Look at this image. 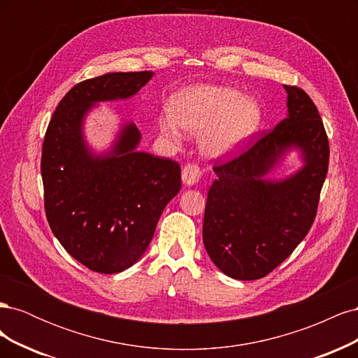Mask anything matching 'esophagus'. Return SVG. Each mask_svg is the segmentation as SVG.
<instances>
[{"mask_svg": "<svg viewBox=\"0 0 358 358\" xmlns=\"http://www.w3.org/2000/svg\"><path fill=\"white\" fill-rule=\"evenodd\" d=\"M200 176H201V170L197 164H194V162H188V164L182 169V180L183 183H187V185H194V183H197Z\"/></svg>", "mask_w": 358, "mask_h": 358, "instance_id": "1", "label": "esophagus"}]
</instances>
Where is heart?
I'll return each instance as SVG.
<instances>
[{
    "mask_svg": "<svg viewBox=\"0 0 358 358\" xmlns=\"http://www.w3.org/2000/svg\"><path fill=\"white\" fill-rule=\"evenodd\" d=\"M169 115L158 119L159 133L170 142H179V128L201 134V149L209 157L237 152L262 121V109L255 100L237 90L213 85L178 92L170 101Z\"/></svg>",
    "mask_w": 358,
    "mask_h": 358,
    "instance_id": "obj_1",
    "label": "heart"
}]
</instances>
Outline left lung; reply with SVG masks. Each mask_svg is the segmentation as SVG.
I'll return each mask as SVG.
<instances>
[{
  "label": "left lung",
  "mask_w": 358,
  "mask_h": 358,
  "mask_svg": "<svg viewBox=\"0 0 358 358\" xmlns=\"http://www.w3.org/2000/svg\"><path fill=\"white\" fill-rule=\"evenodd\" d=\"M288 116L273 129L248 140L231 159L213 166L203 243L227 276L264 278L291 255L317 216L330 146L317 106L299 86L285 85ZM302 150L306 166L280 182L264 176L285 150Z\"/></svg>",
  "instance_id": "left-lung-1"
}]
</instances>
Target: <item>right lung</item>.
Wrapping results in <instances>:
<instances>
[{"instance_id":"add662e5","label":"right lung","mask_w":358,"mask_h":358,"mask_svg":"<svg viewBox=\"0 0 358 358\" xmlns=\"http://www.w3.org/2000/svg\"><path fill=\"white\" fill-rule=\"evenodd\" d=\"M152 76L109 73L74 85L46 129L41 150L46 218L64 249L92 272L131 267L182 185L179 162L136 150L140 131L134 124L124 125L104 157H94L82 136L83 117L95 103L128 99Z\"/></svg>"}]
</instances>
